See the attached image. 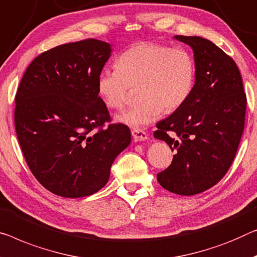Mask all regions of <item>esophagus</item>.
<instances>
[{"instance_id":"obj_1","label":"esophagus","mask_w":257,"mask_h":257,"mask_svg":"<svg viewBox=\"0 0 257 257\" xmlns=\"http://www.w3.org/2000/svg\"><path fill=\"white\" fill-rule=\"evenodd\" d=\"M132 135L136 142H142L148 140V134L142 129H133Z\"/></svg>"}]
</instances>
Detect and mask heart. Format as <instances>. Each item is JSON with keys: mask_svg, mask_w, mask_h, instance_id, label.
<instances>
[{"mask_svg": "<svg viewBox=\"0 0 257 257\" xmlns=\"http://www.w3.org/2000/svg\"><path fill=\"white\" fill-rule=\"evenodd\" d=\"M196 80V63L188 49L155 43H140L121 53L116 69H102L97 90L104 104L122 109L130 89H139L140 105L116 115L115 120L134 129L156 122L166 112L186 104Z\"/></svg>", "mask_w": 257, "mask_h": 257, "instance_id": "heart-1", "label": "heart"}]
</instances>
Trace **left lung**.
Returning a JSON list of instances; mask_svg holds the SVG:
<instances>
[{
    "label": "left lung",
    "mask_w": 257,
    "mask_h": 257,
    "mask_svg": "<svg viewBox=\"0 0 257 257\" xmlns=\"http://www.w3.org/2000/svg\"><path fill=\"white\" fill-rule=\"evenodd\" d=\"M174 39L193 49L196 80L186 104L157 123L153 136L175 151L157 180L171 193L190 196L226 174L243 133L247 98L238 66L218 46L201 37Z\"/></svg>",
    "instance_id": "1"
}]
</instances>
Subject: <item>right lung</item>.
I'll list each match as a JSON object with an SVG mask.
<instances>
[{"label":"right lung","instance_id":"1","mask_svg":"<svg viewBox=\"0 0 257 257\" xmlns=\"http://www.w3.org/2000/svg\"><path fill=\"white\" fill-rule=\"evenodd\" d=\"M112 47L86 39L57 46L26 69L15 98V128L31 172L62 197L104 187L116 157L130 144L127 125L109 123L97 80Z\"/></svg>","mask_w":257,"mask_h":257}]
</instances>
